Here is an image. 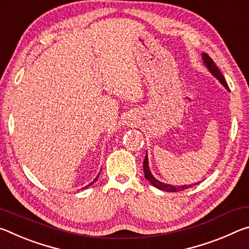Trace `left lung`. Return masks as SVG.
<instances>
[{
	"mask_svg": "<svg viewBox=\"0 0 249 249\" xmlns=\"http://www.w3.org/2000/svg\"><path fill=\"white\" fill-rule=\"evenodd\" d=\"M202 60H203V64L206 67V69L209 70V72L213 75L214 78L216 80L220 81V83L222 84L223 87L225 88V89L230 92L229 89V86H227V83L225 81L224 77H223V74L221 73V71L218 70V68L216 67V65L214 64V61L211 59L208 54L205 53H202ZM142 167H144V172H145V178L149 181V182L154 185L155 188L159 189V190L161 191H167V192H179V191H183L185 189H189L192 185H196L195 184H185V185H171V184H168L165 182H161V181H159L158 179H156L155 177L151 174V171L149 169V163H148V155H147V151H146V156H145V160H144V163H142ZM199 183V182H197Z\"/></svg>",
	"mask_w": 249,
	"mask_h": 249,
	"instance_id": "left-lung-1",
	"label": "left lung"
}]
</instances>
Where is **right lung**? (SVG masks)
<instances>
[{"mask_svg":"<svg viewBox=\"0 0 249 249\" xmlns=\"http://www.w3.org/2000/svg\"><path fill=\"white\" fill-rule=\"evenodd\" d=\"M99 176H100V172H99V175L98 176H96V178L93 180V181H92V182L91 183H89V184H88V185H86V187H84V188H82V189H86V188H89L90 187V185H92V184H93L94 182H96V180H98V178H99Z\"/></svg>","mask_w":249,"mask_h":249,"instance_id":"add662e5","label":"right lung"}]
</instances>
